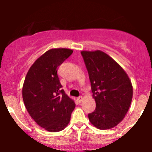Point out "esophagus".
Wrapping results in <instances>:
<instances>
[{"instance_id":"obj_1","label":"esophagus","mask_w":152,"mask_h":152,"mask_svg":"<svg viewBox=\"0 0 152 152\" xmlns=\"http://www.w3.org/2000/svg\"><path fill=\"white\" fill-rule=\"evenodd\" d=\"M83 97H82V96H79V97H78L77 100H78V102H81L82 101H83Z\"/></svg>"}]
</instances>
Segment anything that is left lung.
<instances>
[{"instance_id": "obj_1", "label": "left lung", "mask_w": 152, "mask_h": 152, "mask_svg": "<svg viewBox=\"0 0 152 152\" xmlns=\"http://www.w3.org/2000/svg\"><path fill=\"white\" fill-rule=\"evenodd\" d=\"M91 84L95 111L89 114L91 124L102 130L117 126L129 109L133 87L126 71L100 50H82Z\"/></svg>"}]
</instances>
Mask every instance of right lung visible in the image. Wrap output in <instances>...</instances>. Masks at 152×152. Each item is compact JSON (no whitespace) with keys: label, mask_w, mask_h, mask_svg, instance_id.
<instances>
[{"label":"right lung","mask_w":152,"mask_h":152,"mask_svg":"<svg viewBox=\"0 0 152 152\" xmlns=\"http://www.w3.org/2000/svg\"><path fill=\"white\" fill-rule=\"evenodd\" d=\"M69 48H52L36 60L28 71L22 88L24 104L38 126L50 132L64 130L76 104L64 90L58 67L72 54Z\"/></svg>","instance_id":"add662e5"}]
</instances>
